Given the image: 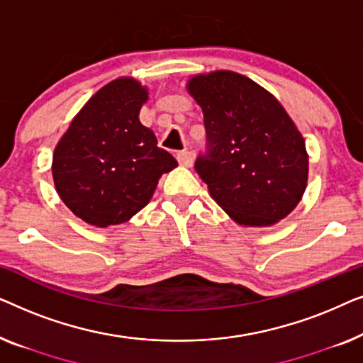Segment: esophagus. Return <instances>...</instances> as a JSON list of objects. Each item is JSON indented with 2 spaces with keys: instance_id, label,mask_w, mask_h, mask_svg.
<instances>
[{
  "instance_id": "34e87169",
  "label": "esophagus",
  "mask_w": 363,
  "mask_h": 363,
  "mask_svg": "<svg viewBox=\"0 0 363 363\" xmlns=\"http://www.w3.org/2000/svg\"><path fill=\"white\" fill-rule=\"evenodd\" d=\"M177 160L180 163L182 167H191L193 165V155L190 152L183 150V152H178L177 153Z\"/></svg>"
}]
</instances>
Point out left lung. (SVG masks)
<instances>
[{"instance_id":"8db88e82","label":"left lung","mask_w":363,"mask_h":363,"mask_svg":"<svg viewBox=\"0 0 363 363\" xmlns=\"http://www.w3.org/2000/svg\"><path fill=\"white\" fill-rule=\"evenodd\" d=\"M205 117L208 153L195 168L238 225L271 226L299 205L309 178L306 140L279 101L250 77L213 71L188 79Z\"/></svg>"}]
</instances>
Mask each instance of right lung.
<instances>
[{
    "mask_svg": "<svg viewBox=\"0 0 363 363\" xmlns=\"http://www.w3.org/2000/svg\"><path fill=\"white\" fill-rule=\"evenodd\" d=\"M148 89L133 77L99 89L69 123L52 153V180L87 225H122L152 200L163 173L178 167L138 113Z\"/></svg>",
    "mask_w": 363,
    "mask_h": 363,
    "instance_id": "1",
    "label": "right lung"
}]
</instances>
